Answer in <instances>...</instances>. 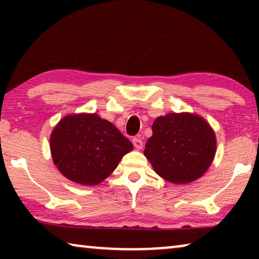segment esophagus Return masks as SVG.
<instances>
[{
    "instance_id": "34e87169",
    "label": "esophagus",
    "mask_w": 259,
    "mask_h": 259,
    "mask_svg": "<svg viewBox=\"0 0 259 259\" xmlns=\"http://www.w3.org/2000/svg\"><path fill=\"white\" fill-rule=\"evenodd\" d=\"M132 143L137 150H141V148H143V140L139 139V138H133Z\"/></svg>"
}]
</instances>
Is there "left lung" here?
I'll return each instance as SVG.
<instances>
[{
	"mask_svg": "<svg viewBox=\"0 0 259 259\" xmlns=\"http://www.w3.org/2000/svg\"><path fill=\"white\" fill-rule=\"evenodd\" d=\"M144 154L155 173L173 184L199 179L213 161L215 134L206 120L193 113H168L152 125Z\"/></svg>",
	"mask_w": 259,
	"mask_h": 259,
	"instance_id": "obj_1",
	"label": "left lung"
}]
</instances>
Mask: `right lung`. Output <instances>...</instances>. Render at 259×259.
<instances>
[{
  "label": "right lung",
  "mask_w": 259,
  "mask_h": 259,
  "mask_svg": "<svg viewBox=\"0 0 259 259\" xmlns=\"http://www.w3.org/2000/svg\"><path fill=\"white\" fill-rule=\"evenodd\" d=\"M132 150V143L97 113L63 116L51 134L53 162L80 185L100 184Z\"/></svg>",
  "instance_id": "add662e5"
}]
</instances>
